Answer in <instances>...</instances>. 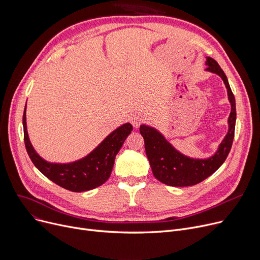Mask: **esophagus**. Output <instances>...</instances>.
<instances>
[{"label": "esophagus", "instance_id": "1", "mask_svg": "<svg viewBox=\"0 0 260 260\" xmlns=\"http://www.w3.org/2000/svg\"><path fill=\"white\" fill-rule=\"evenodd\" d=\"M143 120H144V117L141 114H135L132 117V124L135 127H139L141 123L143 122Z\"/></svg>", "mask_w": 260, "mask_h": 260}]
</instances>
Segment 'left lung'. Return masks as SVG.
I'll list each match as a JSON object with an SVG mask.
<instances>
[{
	"instance_id": "1",
	"label": "left lung",
	"mask_w": 260,
	"mask_h": 260,
	"mask_svg": "<svg viewBox=\"0 0 260 260\" xmlns=\"http://www.w3.org/2000/svg\"><path fill=\"white\" fill-rule=\"evenodd\" d=\"M206 64L208 65L207 71L217 74L223 80L232 106L229 117V132L214 156L203 160L190 159L177 152L155 128L146 125L140 126V134L145 144V153L155 178L167 185L189 186L207 179L221 167L233 144L236 123L235 97L219 64L210 57L207 58Z\"/></svg>"
}]
</instances>
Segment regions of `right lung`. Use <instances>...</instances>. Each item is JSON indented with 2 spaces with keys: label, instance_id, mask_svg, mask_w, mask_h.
<instances>
[{
  "label": "right lung",
  "instance_id": "1",
  "mask_svg": "<svg viewBox=\"0 0 260 260\" xmlns=\"http://www.w3.org/2000/svg\"><path fill=\"white\" fill-rule=\"evenodd\" d=\"M23 127L26 151L35 167L52 182L77 193L98 187L109 178L116 155L133 131L132 124L125 123L108 135L104 141L85 158L68 165H57L45 161L36 153L27 134L25 112Z\"/></svg>",
  "mask_w": 260,
  "mask_h": 260
}]
</instances>
